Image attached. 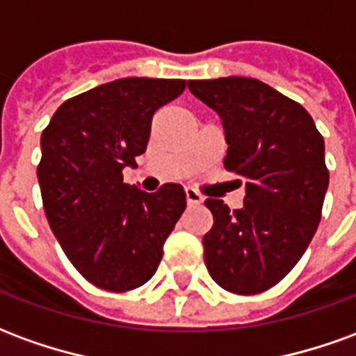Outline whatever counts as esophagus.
I'll return each mask as SVG.
<instances>
[{
	"instance_id": "34e87169",
	"label": "esophagus",
	"mask_w": 356,
	"mask_h": 356,
	"mask_svg": "<svg viewBox=\"0 0 356 356\" xmlns=\"http://www.w3.org/2000/svg\"><path fill=\"white\" fill-rule=\"evenodd\" d=\"M185 196H186V204H188V206H198V204H202V202H204L202 194L196 193L194 188H186Z\"/></svg>"
}]
</instances>
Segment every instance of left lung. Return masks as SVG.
<instances>
[{
  "label": "left lung",
  "instance_id": "1",
  "mask_svg": "<svg viewBox=\"0 0 356 356\" xmlns=\"http://www.w3.org/2000/svg\"><path fill=\"white\" fill-rule=\"evenodd\" d=\"M188 89L219 114L225 168L246 181L240 209L206 200L213 227L204 261L223 290L259 293L296 267L316 232L330 179L324 139L299 102L254 78L191 80Z\"/></svg>",
  "mask_w": 356,
  "mask_h": 356
}]
</instances>
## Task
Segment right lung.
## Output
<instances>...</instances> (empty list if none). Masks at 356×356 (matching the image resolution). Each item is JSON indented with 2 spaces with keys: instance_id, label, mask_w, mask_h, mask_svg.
Segmentation results:
<instances>
[{
  "instance_id": "obj_1",
  "label": "right lung",
  "mask_w": 356,
  "mask_h": 356,
  "mask_svg": "<svg viewBox=\"0 0 356 356\" xmlns=\"http://www.w3.org/2000/svg\"><path fill=\"white\" fill-rule=\"evenodd\" d=\"M185 86L158 78L102 83L63 102L43 129L38 181L45 216L66 257L97 288L148 282L185 211L181 185L145 193L122 175L147 150L156 110Z\"/></svg>"
}]
</instances>
